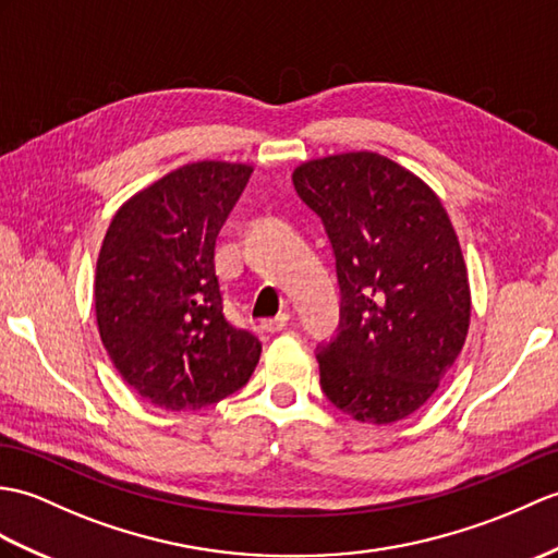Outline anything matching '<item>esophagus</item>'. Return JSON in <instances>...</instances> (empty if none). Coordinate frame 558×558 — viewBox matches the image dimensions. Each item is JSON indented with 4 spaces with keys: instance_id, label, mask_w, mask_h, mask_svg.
<instances>
[{
    "instance_id": "34e87169",
    "label": "esophagus",
    "mask_w": 558,
    "mask_h": 558,
    "mask_svg": "<svg viewBox=\"0 0 558 558\" xmlns=\"http://www.w3.org/2000/svg\"><path fill=\"white\" fill-rule=\"evenodd\" d=\"M288 320H290V314H278L276 318L262 320V328H264L266 332H280L284 326H288Z\"/></svg>"
}]
</instances>
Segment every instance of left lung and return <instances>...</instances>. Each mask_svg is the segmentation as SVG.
Listing matches in <instances>:
<instances>
[{"mask_svg":"<svg viewBox=\"0 0 558 558\" xmlns=\"http://www.w3.org/2000/svg\"><path fill=\"white\" fill-rule=\"evenodd\" d=\"M292 183L323 220L340 284L338 335L316 347L323 392L361 423L407 418L454 366L471 320L445 206L373 151L302 163Z\"/></svg>","mask_w":558,"mask_h":558,"instance_id":"1","label":"left lung"}]
</instances>
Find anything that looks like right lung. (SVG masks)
Returning a JSON list of instances; mask_svg holds the SVG:
<instances>
[{"label":"right lung","instance_id":"obj_1","mask_svg":"<svg viewBox=\"0 0 558 558\" xmlns=\"http://www.w3.org/2000/svg\"><path fill=\"white\" fill-rule=\"evenodd\" d=\"M252 166L187 163L116 211L101 242V342L133 390L168 411L204 409L247 385L262 342L232 326L214 266L220 228Z\"/></svg>","mask_w":558,"mask_h":558}]
</instances>
